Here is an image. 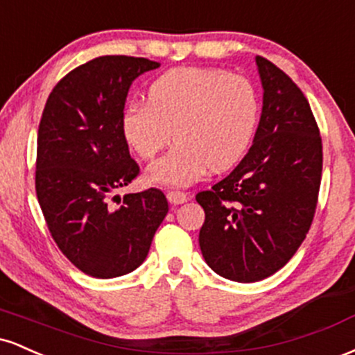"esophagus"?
I'll list each match as a JSON object with an SVG mask.
<instances>
[{
    "instance_id": "obj_1",
    "label": "esophagus",
    "mask_w": 355,
    "mask_h": 355,
    "mask_svg": "<svg viewBox=\"0 0 355 355\" xmlns=\"http://www.w3.org/2000/svg\"><path fill=\"white\" fill-rule=\"evenodd\" d=\"M166 198H168V202L173 203V205H180V203L189 200V195H187L185 191L170 190V191H166Z\"/></svg>"
}]
</instances>
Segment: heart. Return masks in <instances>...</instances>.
I'll return each instance as SVG.
<instances>
[{"instance_id": "b5f03b06", "label": "heart", "mask_w": 355, "mask_h": 355, "mask_svg": "<svg viewBox=\"0 0 355 355\" xmlns=\"http://www.w3.org/2000/svg\"><path fill=\"white\" fill-rule=\"evenodd\" d=\"M254 85L218 68H175L146 88V101L121 112V133L144 160L177 145L150 166V182L189 187L207 170L222 172L245 155L259 123Z\"/></svg>"}]
</instances>
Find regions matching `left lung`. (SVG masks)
Instances as JSON below:
<instances>
[{
    "label": "left lung",
    "mask_w": 355,
    "mask_h": 355,
    "mask_svg": "<svg viewBox=\"0 0 355 355\" xmlns=\"http://www.w3.org/2000/svg\"><path fill=\"white\" fill-rule=\"evenodd\" d=\"M255 61L263 107L254 144L223 180L195 197L205 211L203 259L243 284L275 274L299 250L315 215L324 160L302 89L272 61Z\"/></svg>",
    "instance_id": "1"
}]
</instances>
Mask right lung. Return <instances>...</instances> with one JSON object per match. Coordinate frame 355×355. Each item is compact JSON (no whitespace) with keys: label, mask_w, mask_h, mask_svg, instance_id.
<instances>
[{"label":"right lung","mask_w":355,"mask_h":355,"mask_svg":"<svg viewBox=\"0 0 355 355\" xmlns=\"http://www.w3.org/2000/svg\"><path fill=\"white\" fill-rule=\"evenodd\" d=\"M158 67L125 55L89 60L56 83L40 120L35 189L43 217L63 255L96 279L140 267L168 211L158 189L113 205V193L140 175L120 125L128 88Z\"/></svg>","instance_id":"1"}]
</instances>
